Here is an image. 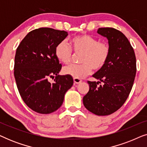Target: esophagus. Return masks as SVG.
I'll list each match as a JSON object with an SVG mask.
<instances>
[{"mask_svg": "<svg viewBox=\"0 0 147 147\" xmlns=\"http://www.w3.org/2000/svg\"><path fill=\"white\" fill-rule=\"evenodd\" d=\"M74 84H78L82 82V80L80 79H78V78H74Z\"/></svg>", "mask_w": 147, "mask_h": 147, "instance_id": "1", "label": "esophagus"}]
</instances>
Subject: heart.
I'll return each mask as SVG.
<instances>
[{
  "label": "heart",
  "mask_w": 147,
  "mask_h": 147,
  "mask_svg": "<svg viewBox=\"0 0 147 147\" xmlns=\"http://www.w3.org/2000/svg\"><path fill=\"white\" fill-rule=\"evenodd\" d=\"M72 49L76 53H82L80 64H71L63 69L65 75L74 78L82 79L92 73L93 68L100 70L107 63L110 55V44L106 41H99L96 38L89 35L74 37L71 39ZM56 57L63 63H69L73 52L67 42L62 41L56 46Z\"/></svg>",
  "instance_id": "obj_1"
}]
</instances>
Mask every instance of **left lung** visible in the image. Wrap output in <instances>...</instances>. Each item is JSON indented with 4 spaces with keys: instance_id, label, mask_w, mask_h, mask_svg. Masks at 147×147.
I'll return each instance as SVG.
<instances>
[{
    "instance_id": "8db88e82",
    "label": "left lung",
    "mask_w": 147,
    "mask_h": 147,
    "mask_svg": "<svg viewBox=\"0 0 147 147\" xmlns=\"http://www.w3.org/2000/svg\"><path fill=\"white\" fill-rule=\"evenodd\" d=\"M97 32L108 39L110 55L105 66L93 75L100 81H88L90 90L83 103L93 114L107 116L117 111L129 96L136 72V56L122 32L111 27L99 28ZM101 81L103 84L98 86Z\"/></svg>"
}]
</instances>
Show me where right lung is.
I'll use <instances>...</instances> for the list:
<instances>
[{
	"instance_id": "add662e5",
	"label": "right lung",
	"mask_w": 147,
	"mask_h": 147,
	"mask_svg": "<svg viewBox=\"0 0 147 147\" xmlns=\"http://www.w3.org/2000/svg\"><path fill=\"white\" fill-rule=\"evenodd\" d=\"M67 32L43 27L29 32L16 51L14 76L20 95L37 113L50 114L63 104L73 85L71 76L58 75L61 69L55 49ZM55 78L52 83L49 78Z\"/></svg>"
}]
</instances>
